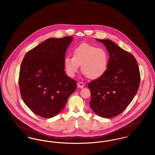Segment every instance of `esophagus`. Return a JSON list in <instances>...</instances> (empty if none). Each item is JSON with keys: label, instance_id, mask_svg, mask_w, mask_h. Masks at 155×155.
Instances as JSON below:
<instances>
[{"label": "esophagus", "instance_id": "34e87169", "mask_svg": "<svg viewBox=\"0 0 155 155\" xmlns=\"http://www.w3.org/2000/svg\"><path fill=\"white\" fill-rule=\"evenodd\" d=\"M77 85H78V87L80 88H84V83L82 82H78Z\"/></svg>", "mask_w": 155, "mask_h": 155}]
</instances>
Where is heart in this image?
Instances as JSON below:
<instances>
[{"mask_svg": "<svg viewBox=\"0 0 155 155\" xmlns=\"http://www.w3.org/2000/svg\"><path fill=\"white\" fill-rule=\"evenodd\" d=\"M109 62V53L103 48L84 43L73 51V57L66 56L64 65L67 74L73 77L81 69L90 79L100 78L106 72Z\"/></svg>", "mask_w": 155, "mask_h": 155, "instance_id": "b5f03b06", "label": "heart"}]
</instances>
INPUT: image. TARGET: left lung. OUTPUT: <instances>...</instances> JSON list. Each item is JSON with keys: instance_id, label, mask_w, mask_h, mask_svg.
<instances>
[{"instance_id": "left-lung-1", "label": "left lung", "mask_w": 155, "mask_h": 155, "mask_svg": "<svg viewBox=\"0 0 155 155\" xmlns=\"http://www.w3.org/2000/svg\"><path fill=\"white\" fill-rule=\"evenodd\" d=\"M106 47L109 55L107 70L88 84L90 106L98 115L112 118L122 113L138 90L140 75L135 57L109 40L96 38Z\"/></svg>"}]
</instances>
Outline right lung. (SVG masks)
Listing matches in <instances>:
<instances>
[{
	"label": "right lung",
	"instance_id": "right-lung-1",
	"mask_svg": "<svg viewBox=\"0 0 155 155\" xmlns=\"http://www.w3.org/2000/svg\"><path fill=\"white\" fill-rule=\"evenodd\" d=\"M73 36L49 38L29 50L20 66L21 97L30 110L50 118L64 108L77 81L66 75L64 58Z\"/></svg>",
	"mask_w": 155,
	"mask_h": 155
}]
</instances>
